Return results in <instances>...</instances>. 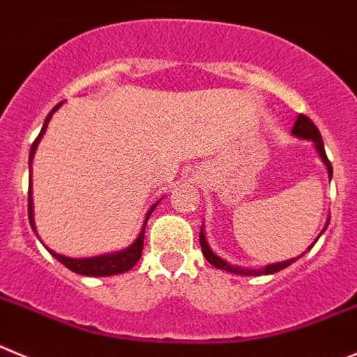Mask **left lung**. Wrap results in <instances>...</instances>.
I'll return each mask as SVG.
<instances>
[{
    "instance_id": "1",
    "label": "left lung",
    "mask_w": 357,
    "mask_h": 357,
    "mask_svg": "<svg viewBox=\"0 0 357 357\" xmlns=\"http://www.w3.org/2000/svg\"><path fill=\"white\" fill-rule=\"evenodd\" d=\"M291 135L294 137H297V139H303V140H311V142L314 144V149H317V153H319V156L322 158L324 165L327 167V174H329V179L333 178V167H331V162L327 160L326 156V149H324V140H322V135H320L319 128L314 126L313 121H311L310 117H306V115H298L297 121H295L294 128H291ZM327 226H329V218L326 220V226H324V229L320 231V234L324 233V231L327 229ZM320 234L314 238V242L311 243L310 247H307L306 250H304L303 255L297 256V258H291V259H284V261H279V263H271V265L266 266H261V268H252V266H238V265H231V263H227L226 259H222L220 256H217L213 252V250L210 249V245H208L206 242V234H204V226L201 227V233H199V242H201V249H202V255H204V258L208 259V261L211 263V265L215 266V268H220V271H226V272H231V274H238V275H268V274H275V272L282 271V268H287V266H290L291 263L297 261L298 258H303L304 255H306L307 250L311 249V247L317 243V240L320 238Z\"/></svg>"
}]
</instances>
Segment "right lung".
<instances>
[{
	"instance_id": "add662e5",
	"label": "right lung",
	"mask_w": 357,
	"mask_h": 357,
	"mask_svg": "<svg viewBox=\"0 0 357 357\" xmlns=\"http://www.w3.org/2000/svg\"><path fill=\"white\" fill-rule=\"evenodd\" d=\"M63 105L59 102L53 110L47 114L46 121H44V126L38 133V137L35 139V142L31 144V149H30V172H31V162H33V156H35V151H37L38 144L43 140L44 133L47 130V124H50L51 117L60 107ZM158 202L156 201L153 206L147 210L146 213V220H144V226L140 229L139 236L135 238V242L131 245H128L126 249L123 250H117V252H107V255H101V256H92V258H67V256L59 255V252H54V250L47 249L51 252V256L59 259L62 265H66L69 271L76 272V274H82V275H92V278H105V275H115V274H124V272L131 271L137 261L140 259L142 256V247H144V231H146V224H147V218L151 217V213L155 211V208L158 206ZM28 217H30V224H31V229L35 231V220H33V197H31V174H30V190H28ZM37 233V231H35Z\"/></svg>"
}]
</instances>
